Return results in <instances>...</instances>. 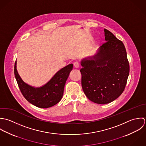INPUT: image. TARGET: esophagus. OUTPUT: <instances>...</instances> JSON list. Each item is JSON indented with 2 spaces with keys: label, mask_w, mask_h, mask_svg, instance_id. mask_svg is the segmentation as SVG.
Returning <instances> with one entry per match:
<instances>
[{
  "label": "esophagus",
  "mask_w": 146,
  "mask_h": 146,
  "mask_svg": "<svg viewBox=\"0 0 146 146\" xmlns=\"http://www.w3.org/2000/svg\"><path fill=\"white\" fill-rule=\"evenodd\" d=\"M74 66L76 68H78L80 67V63L78 62H75L74 63Z\"/></svg>",
  "instance_id": "1"
}]
</instances>
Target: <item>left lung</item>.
<instances>
[{
    "mask_svg": "<svg viewBox=\"0 0 146 146\" xmlns=\"http://www.w3.org/2000/svg\"><path fill=\"white\" fill-rule=\"evenodd\" d=\"M106 41L92 56L81 61L82 88L88 99L105 104L123 92L129 74V64L123 43L104 29Z\"/></svg>",
    "mask_w": 146,
    "mask_h": 146,
    "instance_id": "left-lung-1",
    "label": "left lung"
}]
</instances>
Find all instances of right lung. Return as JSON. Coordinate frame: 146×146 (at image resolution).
Wrapping results in <instances>:
<instances>
[{"label":"right lung","mask_w":146,"mask_h":146,"mask_svg":"<svg viewBox=\"0 0 146 146\" xmlns=\"http://www.w3.org/2000/svg\"><path fill=\"white\" fill-rule=\"evenodd\" d=\"M15 62L14 73L17 84L24 98L33 105L41 108L54 106L61 100L66 81L73 65L69 64L61 68L45 85L33 87L25 83L20 77Z\"/></svg>","instance_id":"right-lung-1"}]
</instances>
